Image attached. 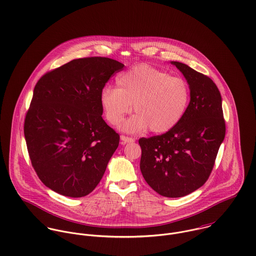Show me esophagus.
I'll return each mask as SVG.
<instances>
[{
	"label": "esophagus",
	"mask_w": 256,
	"mask_h": 256,
	"mask_svg": "<svg viewBox=\"0 0 256 256\" xmlns=\"http://www.w3.org/2000/svg\"><path fill=\"white\" fill-rule=\"evenodd\" d=\"M134 142V140L132 138L124 136H120V144H130V142Z\"/></svg>",
	"instance_id": "1"
}]
</instances>
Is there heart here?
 <instances>
[{"mask_svg":"<svg viewBox=\"0 0 256 256\" xmlns=\"http://www.w3.org/2000/svg\"><path fill=\"white\" fill-rule=\"evenodd\" d=\"M116 86L104 87L100 102L106 120L112 126H118L134 106L136 114L122 126L128 132L148 128L154 134L171 130L183 118L190 101L185 80L146 64L118 75Z\"/></svg>","mask_w":256,"mask_h":256,"instance_id":"b5f03b06","label":"heart"}]
</instances>
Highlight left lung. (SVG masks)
I'll use <instances>...</instances> for the list:
<instances>
[{"mask_svg":"<svg viewBox=\"0 0 256 256\" xmlns=\"http://www.w3.org/2000/svg\"><path fill=\"white\" fill-rule=\"evenodd\" d=\"M184 75L190 102L171 130L138 140L140 171L146 183L168 198L186 196L208 180L226 134L220 93L210 78L188 65L171 61Z\"/></svg>","mask_w":256,"mask_h":256,"instance_id":"1","label":"left lung"}]
</instances>
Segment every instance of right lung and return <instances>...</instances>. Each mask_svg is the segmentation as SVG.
Instances as JSON below:
<instances>
[{
	"mask_svg": "<svg viewBox=\"0 0 256 256\" xmlns=\"http://www.w3.org/2000/svg\"><path fill=\"white\" fill-rule=\"evenodd\" d=\"M124 64L106 57L74 59L36 83L24 120V138L38 178L71 198L90 194L120 142L102 120L100 95Z\"/></svg>",
	"mask_w": 256,
	"mask_h": 256,
	"instance_id": "right-lung-1",
	"label": "right lung"
}]
</instances>
